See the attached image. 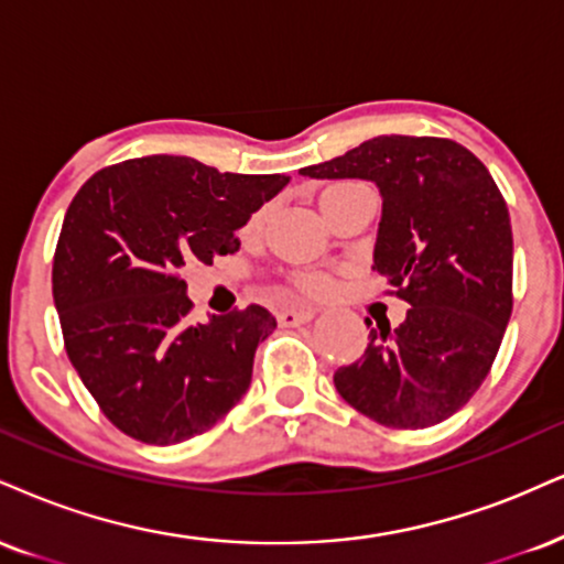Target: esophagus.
I'll return each mask as SVG.
<instances>
[{"instance_id":"esophagus-1","label":"esophagus","mask_w":564,"mask_h":564,"mask_svg":"<svg viewBox=\"0 0 564 564\" xmlns=\"http://www.w3.org/2000/svg\"><path fill=\"white\" fill-rule=\"evenodd\" d=\"M312 317H315V310H312V307H300V310H281V312H278V323H281L283 328H296V325H302V323H310Z\"/></svg>"}]
</instances>
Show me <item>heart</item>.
Instances as JSON below:
<instances>
[{
	"mask_svg": "<svg viewBox=\"0 0 564 564\" xmlns=\"http://www.w3.org/2000/svg\"><path fill=\"white\" fill-rule=\"evenodd\" d=\"M338 186H344V183H336V186L325 188L323 196H328ZM323 196H321V199H323ZM262 220H264V213H257V215L249 217V223H247V226H243V236H254L257 230L262 228ZM294 283H296V289H302L304 294H310V296H323V294H328L330 289H334L330 278H325L321 273H300V275L294 278Z\"/></svg>",
	"mask_w": 564,
	"mask_h": 564,
	"instance_id": "1",
	"label": "heart"
}]
</instances>
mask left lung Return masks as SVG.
<instances>
[{
  "instance_id": "left-lung-1",
  "label": "left lung",
  "mask_w": 564,
  "mask_h": 564,
  "mask_svg": "<svg viewBox=\"0 0 564 564\" xmlns=\"http://www.w3.org/2000/svg\"><path fill=\"white\" fill-rule=\"evenodd\" d=\"M302 175L376 183L372 270L410 304L402 325L370 328L365 355L336 370V391L389 429L452 417L486 381L512 315V226L491 173L457 141L393 133Z\"/></svg>"
}]
</instances>
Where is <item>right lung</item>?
<instances>
[{
	"label": "right lung",
	"mask_w": 564,
	"mask_h": 564,
	"mask_svg": "<svg viewBox=\"0 0 564 564\" xmlns=\"http://www.w3.org/2000/svg\"><path fill=\"white\" fill-rule=\"evenodd\" d=\"M286 183L152 154L101 167L73 196L52 264L54 307L73 368L126 436L181 444L247 393L275 317L249 304L192 325L181 268L239 252L236 230Z\"/></svg>",
	"instance_id": "right-lung-1"
}]
</instances>
